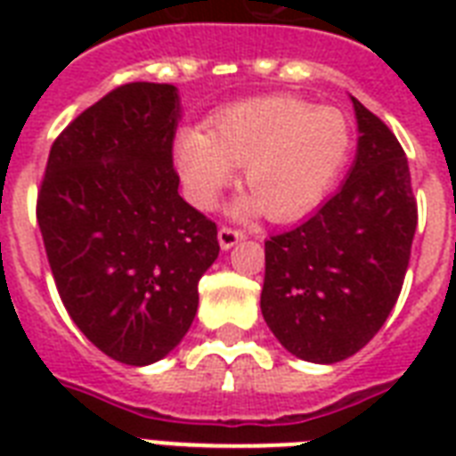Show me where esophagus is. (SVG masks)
<instances>
[{"label": "esophagus", "mask_w": 456, "mask_h": 456, "mask_svg": "<svg viewBox=\"0 0 456 456\" xmlns=\"http://www.w3.org/2000/svg\"><path fill=\"white\" fill-rule=\"evenodd\" d=\"M241 239H246V232H241V229L220 227V232H217V241H220L222 250H229L232 246L241 241Z\"/></svg>", "instance_id": "esophagus-1"}]
</instances>
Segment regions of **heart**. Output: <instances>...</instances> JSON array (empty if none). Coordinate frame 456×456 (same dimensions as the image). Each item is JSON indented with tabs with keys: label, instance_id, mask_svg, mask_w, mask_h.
Listing matches in <instances>:
<instances>
[{
	"label": "heart",
	"instance_id": "heart-1",
	"mask_svg": "<svg viewBox=\"0 0 456 456\" xmlns=\"http://www.w3.org/2000/svg\"><path fill=\"white\" fill-rule=\"evenodd\" d=\"M353 151V130L338 109L296 96H265L229 106L208 120V132L184 127L172 156L191 203L213 208L243 165L248 193L234 213L263 210L270 220H296L331 189Z\"/></svg>",
	"mask_w": 456,
	"mask_h": 456
}]
</instances>
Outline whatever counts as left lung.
<instances>
[{"label": "left lung", "mask_w": 456, "mask_h": 456, "mask_svg": "<svg viewBox=\"0 0 456 456\" xmlns=\"http://www.w3.org/2000/svg\"><path fill=\"white\" fill-rule=\"evenodd\" d=\"M357 153L310 220L265 241L260 310L291 354L333 364L374 338L403 291L417 232L407 156L353 96Z\"/></svg>", "instance_id": "left-lung-1"}]
</instances>
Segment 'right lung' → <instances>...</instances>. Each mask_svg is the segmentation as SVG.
<instances>
[{
	"label": "right lung",
	"instance_id": "1",
	"mask_svg": "<svg viewBox=\"0 0 456 456\" xmlns=\"http://www.w3.org/2000/svg\"><path fill=\"white\" fill-rule=\"evenodd\" d=\"M172 85L130 82L82 110L53 142L37 224L59 296L113 360L146 367L189 331L217 227L191 208L172 167Z\"/></svg>",
	"mask_w": 456,
	"mask_h": 456
}]
</instances>
